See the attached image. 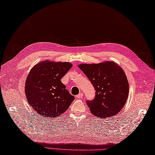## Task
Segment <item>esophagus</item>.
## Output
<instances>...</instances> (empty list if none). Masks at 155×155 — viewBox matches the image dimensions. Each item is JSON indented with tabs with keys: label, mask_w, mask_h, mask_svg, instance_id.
I'll list each match as a JSON object with an SVG mask.
<instances>
[{
	"label": "esophagus",
	"mask_w": 155,
	"mask_h": 155,
	"mask_svg": "<svg viewBox=\"0 0 155 155\" xmlns=\"http://www.w3.org/2000/svg\"><path fill=\"white\" fill-rule=\"evenodd\" d=\"M83 93H80V94H78V95H77L76 96H75V97L77 98V99H81V98H82L83 97Z\"/></svg>",
	"instance_id": "1"
}]
</instances>
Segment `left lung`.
Returning a JSON list of instances; mask_svg holds the SVG:
<instances>
[{"mask_svg":"<svg viewBox=\"0 0 155 155\" xmlns=\"http://www.w3.org/2000/svg\"><path fill=\"white\" fill-rule=\"evenodd\" d=\"M78 66L96 91L94 99L86 101L91 112L102 118L118 114L129 93V84L122 68L113 62Z\"/></svg>","mask_w":155,"mask_h":155,"instance_id":"left-lung-1","label":"left lung"}]
</instances>
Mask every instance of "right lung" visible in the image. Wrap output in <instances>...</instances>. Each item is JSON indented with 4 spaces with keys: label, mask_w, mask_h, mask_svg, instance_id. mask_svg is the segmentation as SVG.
Instances as JSON below:
<instances>
[{
    "label": "right lung",
    "mask_w": 155,
    "mask_h": 155,
    "mask_svg": "<svg viewBox=\"0 0 155 155\" xmlns=\"http://www.w3.org/2000/svg\"><path fill=\"white\" fill-rule=\"evenodd\" d=\"M71 67L69 62L44 61L30 71L25 81V95L37 114L55 118L68 110L75 97L60 80Z\"/></svg>",
    "instance_id": "right-lung-1"
}]
</instances>
